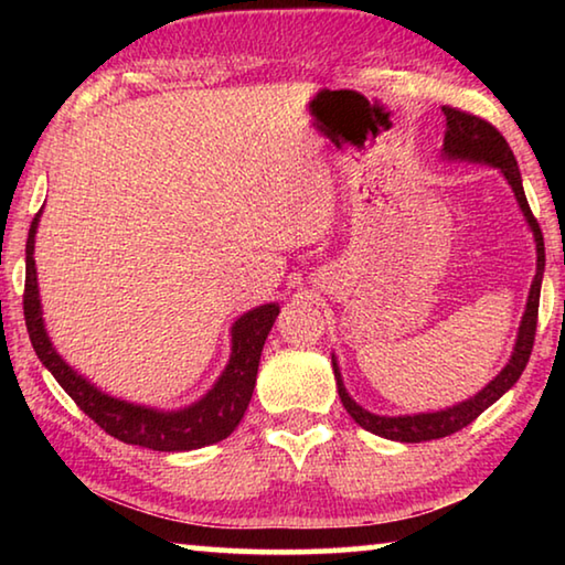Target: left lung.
Instances as JSON below:
<instances>
[{
    "label": "left lung",
    "mask_w": 565,
    "mask_h": 565,
    "mask_svg": "<svg viewBox=\"0 0 565 565\" xmlns=\"http://www.w3.org/2000/svg\"><path fill=\"white\" fill-rule=\"evenodd\" d=\"M446 114V137H444V157L446 159H461V161H476V164H489L501 169V174L509 181L515 202H519L521 212L529 222L535 242V276L529 291V301H525V311L519 327V337H515L513 353L501 374L495 376L489 386L478 391L476 396L461 401L451 408L434 411V414H414V416H376L371 411L361 408L356 401L349 396L347 386L341 381V371L337 359L331 356L333 363V376H337L339 396L343 408L349 411V416L356 420L361 428L366 431L391 438V441L401 444H420L431 441V438H444L456 431H461L463 426L471 424L478 416L483 414L486 408L495 404L505 391H509L519 376L523 374L525 363L531 359L533 351V339H535V321H539V299H541V281H543V269H546V248H543V234L541 226L531 214V206L525 202V191L519 171V161H515L509 141L501 137V131L481 117H473V114L444 107Z\"/></svg>",
    "instance_id": "obj_1"
}]
</instances>
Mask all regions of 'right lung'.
<instances>
[{
    "label": "right lung",
    "mask_w": 565,
    "mask_h": 565,
    "mask_svg": "<svg viewBox=\"0 0 565 565\" xmlns=\"http://www.w3.org/2000/svg\"><path fill=\"white\" fill-rule=\"evenodd\" d=\"M40 214L34 216L30 238H26L24 321L36 356L52 371L56 384L74 398V404L94 424L124 444L151 448V451H194V448L224 441L238 426V420L244 418V411L252 401L262 349L276 317H279V303L256 306V309L246 311L244 317L234 321L232 359H228L212 391L204 398H199L196 404L179 411H159L114 398L89 384L82 374H76L70 363L54 351L50 333L44 329L40 286H36L34 269V234L36 226H40Z\"/></svg>",
    "instance_id": "1"
}]
</instances>
